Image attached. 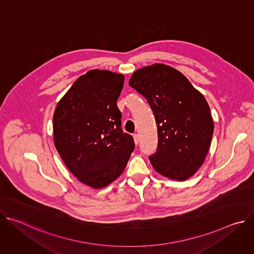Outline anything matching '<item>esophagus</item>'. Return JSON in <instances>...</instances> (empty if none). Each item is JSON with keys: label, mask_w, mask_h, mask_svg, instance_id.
Wrapping results in <instances>:
<instances>
[{"label": "esophagus", "mask_w": 254, "mask_h": 254, "mask_svg": "<svg viewBox=\"0 0 254 254\" xmlns=\"http://www.w3.org/2000/svg\"><path fill=\"white\" fill-rule=\"evenodd\" d=\"M133 140H134V143L135 144H137L138 143V141H139V135L138 134H133Z\"/></svg>", "instance_id": "34e87169"}]
</instances>
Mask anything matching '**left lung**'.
I'll return each mask as SVG.
<instances>
[{
  "label": "left lung",
  "mask_w": 254,
  "mask_h": 254,
  "mask_svg": "<svg viewBox=\"0 0 254 254\" xmlns=\"http://www.w3.org/2000/svg\"><path fill=\"white\" fill-rule=\"evenodd\" d=\"M128 84L147 98L158 127L155 171L185 181L203 165L211 146L214 122L204 95L181 72L155 63L137 69Z\"/></svg>",
  "instance_id": "left-lung-1"
}]
</instances>
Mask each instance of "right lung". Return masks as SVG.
Masks as SVG:
<instances>
[{"label":"right lung","instance_id":"add662e5","mask_svg":"<svg viewBox=\"0 0 254 254\" xmlns=\"http://www.w3.org/2000/svg\"><path fill=\"white\" fill-rule=\"evenodd\" d=\"M125 76L110 70L87 71L58 101L53 116L55 148L79 182L94 189L124 172L134 149L122 130L117 105Z\"/></svg>","mask_w":254,"mask_h":254}]
</instances>
